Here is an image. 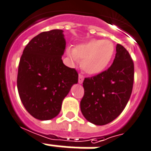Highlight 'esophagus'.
<instances>
[{
  "instance_id": "obj_1",
  "label": "esophagus",
  "mask_w": 151,
  "mask_h": 151,
  "mask_svg": "<svg viewBox=\"0 0 151 151\" xmlns=\"http://www.w3.org/2000/svg\"><path fill=\"white\" fill-rule=\"evenodd\" d=\"M84 81V76L82 75V74H81V73H79V75H78V82L80 84H81L82 82H83Z\"/></svg>"
}]
</instances>
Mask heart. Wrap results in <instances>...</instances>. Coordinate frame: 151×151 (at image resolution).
<instances>
[{
    "label": "heart",
    "instance_id": "b5f03b06",
    "mask_svg": "<svg viewBox=\"0 0 151 151\" xmlns=\"http://www.w3.org/2000/svg\"><path fill=\"white\" fill-rule=\"evenodd\" d=\"M115 53L113 42L109 40H93L69 50L71 60H81V68L88 74H98L109 65Z\"/></svg>",
    "mask_w": 151,
    "mask_h": 151
}]
</instances>
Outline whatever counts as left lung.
I'll list each match as a JSON object with an SVG mask.
<instances>
[{
	"label": "left lung",
	"mask_w": 151,
	"mask_h": 151,
	"mask_svg": "<svg viewBox=\"0 0 151 151\" xmlns=\"http://www.w3.org/2000/svg\"><path fill=\"white\" fill-rule=\"evenodd\" d=\"M134 63L128 51L120 44L110 67L83 81L85 90L81 111L88 121L105 125L120 115L132 94Z\"/></svg>",
	"instance_id": "obj_1"
}]
</instances>
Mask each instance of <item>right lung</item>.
<instances>
[{"label": "right lung", "mask_w": 151, "mask_h": 151, "mask_svg": "<svg viewBox=\"0 0 151 151\" xmlns=\"http://www.w3.org/2000/svg\"><path fill=\"white\" fill-rule=\"evenodd\" d=\"M65 48L63 30L41 32L25 47L19 59L17 88L24 106L40 120L60 112L63 99L78 83L75 69L63 64Z\"/></svg>", "instance_id": "1"}]
</instances>
